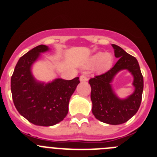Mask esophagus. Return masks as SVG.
Masks as SVG:
<instances>
[{"instance_id": "obj_1", "label": "esophagus", "mask_w": 157, "mask_h": 157, "mask_svg": "<svg viewBox=\"0 0 157 157\" xmlns=\"http://www.w3.org/2000/svg\"><path fill=\"white\" fill-rule=\"evenodd\" d=\"M79 79L81 82H86L88 80V78L86 75H81L79 78Z\"/></svg>"}]
</instances>
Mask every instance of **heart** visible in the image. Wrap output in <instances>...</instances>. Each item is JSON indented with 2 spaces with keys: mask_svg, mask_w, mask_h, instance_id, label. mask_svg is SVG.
<instances>
[{
  "mask_svg": "<svg viewBox=\"0 0 157 157\" xmlns=\"http://www.w3.org/2000/svg\"><path fill=\"white\" fill-rule=\"evenodd\" d=\"M113 62V56L110 52H101L94 54L90 57L88 63L89 67L97 66V68L101 71H105L110 68Z\"/></svg>",
  "mask_w": 157,
  "mask_h": 157,
  "instance_id": "obj_1",
  "label": "heart"
}]
</instances>
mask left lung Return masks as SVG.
Returning <instances> with one entry per match:
<instances>
[{"mask_svg":"<svg viewBox=\"0 0 157 157\" xmlns=\"http://www.w3.org/2000/svg\"><path fill=\"white\" fill-rule=\"evenodd\" d=\"M118 61L112 69L89 80L91 86L92 112L97 120L111 125H119L128 121L138 112L141 105L144 82L139 64L135 57L127 53L121 47L112 44ZM127 70L132 75L134 93L121 99L114 94L111 82L120 71Z\"/></svg>","mask_w":157,"mask_h":157,"instance_id":"1","label":"left lung"}]
</instances>
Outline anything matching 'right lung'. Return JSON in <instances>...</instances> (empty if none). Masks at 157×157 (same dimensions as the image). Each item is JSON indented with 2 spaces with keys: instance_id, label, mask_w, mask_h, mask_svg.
I'll return each mask as SVG.
<instances>
[{
  "instance_id": "obj_1",
  "label": "right lung",
  "mask_w": 157,
  "mask_h": 157,
  "mask_svg": "<svg viewBox=\"0 0 157 157\" xmlns=\"http://www.w3.org/2000/svg\"><path fill=\"white\" fill-rule=\"evenodd\" d=\"M48 50V46L40 45L27 52L17 62L11 78L12 100L19 114L42 127L55 125L66 117L71 97L80 82L78 77L56 78L48 83L36 80L32 65Z\"/></svg>"
}]
</instances>
